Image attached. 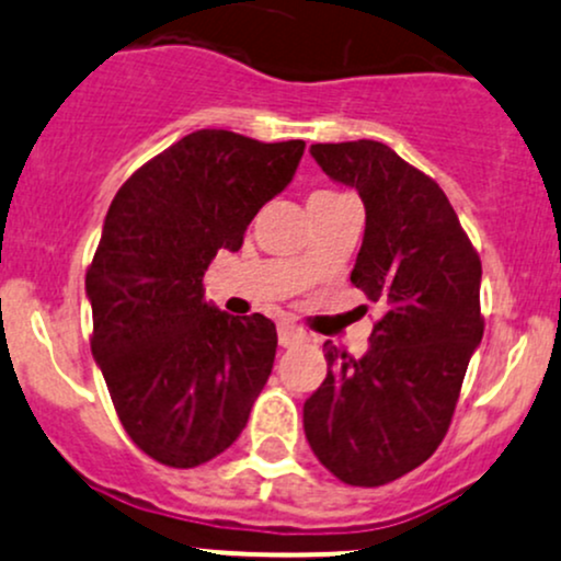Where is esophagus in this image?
<instances>
[{
    "instance_id": "1",
    "label": "esophagus",
    "mask_w": 561,
    "mask_h": 561,
    "mask_svg": "<svg viewBox=\"0 0 561 561\" xmlns=\"http://www.w3.org/2000/svg\"><path fill=\"white\" fill-rule=\"evenodd\" d=\"M302 340H308V334L300 330V327L289 324V321H282L279 324V345L282 347H293L302 343Z\"/></svg>"
}]
</instances>
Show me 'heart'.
I'll use <instances>...</instances> for the list:
<instances>
[{
    "label": "heart",
    "mask_w": 561,
    "mask_h": 561,
    "mask_svg": "<svg viewBox=\"0 0 561 561\" xmlns=\"http://www.w3.org/2000/svg\"><path fill=\"white\" fill-rule=\"evenodd\" d=\"M332 197H340V195H334V192H327V190H317L311 197H308V205H311V203H324V199H332Z\"/></svg>",
    "instance_id": "1"
}]
</instances>
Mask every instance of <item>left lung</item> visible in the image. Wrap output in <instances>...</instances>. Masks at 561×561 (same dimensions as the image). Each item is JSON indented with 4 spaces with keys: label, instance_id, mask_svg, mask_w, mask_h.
<instances>
[{
    "label": "left lung",
    "instance_id": "1",
    "mask_svg": "<svg viewBox=\"0 0 561 561\" xmlns=\"http://www.w3.org/2000/svg\"><path fill=\"white\" fill-rule=\"evenodd\" d=\"M311 156L364 199L351 282L388 311L362 358L324 343L330 371L302 405V427L334 478L377 488L427 461L448 433L485 327L482 266L446 192L388 145H311Z\"/></svg>",
    "mask_w": 561,
    "mask_h": 561
}]
</instances>
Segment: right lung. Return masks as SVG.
Wrapping results in <instances>:
<instances>
[{"mask_svg":"<svg viewBox=\"0 0 561 561\" xmlns=\"http://www.w3.org/2000/svg\"><path fill=\"white\" fill-rule=\"evenodd\" d=\"M306 141L199 128L134 171L113 197L87 272L92 356L115 414L150 459L192 469L240 437L272 375V319L205 302L218 250L293 182Z\"/></svg>","mask_w":561,"mask_h":561,"instance_id":"1","label":"right lung"}]
</instances>
